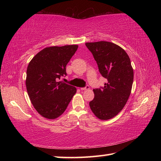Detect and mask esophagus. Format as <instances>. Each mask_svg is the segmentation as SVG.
I'll return each instance as SVG.
<instances>
[{
	"label": "esophagus",
	"instance_id": "obj_1",
	"mask_svg": "<svg viewBox=\"0 0 161 161\" xmlns=\"http://www.w3.org/2000/svg\"><path fill=\"white\" fill-rule=\"evenodd\" d=\"M80 89L81 90V91H85V90H88V89H89V86H88V85H86V86L85 87H83V88H81Z\"/></svg>",
	"mask_w": 161,
	"mask_h": 161
}]
</instances>
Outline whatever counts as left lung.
Here are the masks:
<instances>
[{"label": "left lung", "instance_id": "1", "mask_svg": "<svg viewBox=\"0 0 161 161\" xmlns=\"http://www.w3.org/2000/svg\"><path fill=\"white\" fill-rule=\"evenodd\" d=\"M99 71L108 81L104 87L93 89L89 106L95 115L103 120L113 118L124 108L131 94L133 70L129 57L121 47L108 42L86 43Z\"/></svg>", "mask_w": 161, "mask_h": 161}]
</instances>
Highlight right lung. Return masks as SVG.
Here are the masks:
<instances>
[{
	"instance_id": "add662e5",
	"label": "right lung",
	"mask_w": 161,
	"mask_h": 161,
	"mask_svg": "<svg viewBox=\"0 0 161 161\" xmlns=\"http://www.w3.org/2000/svg\"><path fill=\"white\" fill-rule=\"evenodd\" d=\"M77 48V45L46 47L28 64L27 91L34 107L44 118L60 116L76 93V88L58 80L66 76V65Z\"/></svg>"
}]
</instances>
